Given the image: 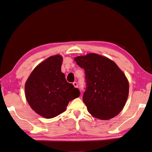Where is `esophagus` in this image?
<instances>
[{
    "instance_id": "obj_1",
    "label": "esophagus",
    "mask_w": 152,
    "mask_h": 152,
    "mask_svg": "<svg viewBox=\"0 0 152 152\" xmlns=\"http://www.w3.org/2000/svg\"><path fill=\"white\" fill-rule=\"evenodd\" d=\"M73 85H74L75 88H77V83L76 82L73 83Z\"/></svg>"
}]
</instances>
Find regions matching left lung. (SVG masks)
<instances>
[{"instance_id": "obj_1", "label": "left lung", "mask_w": 152, "mask_h": 152, "mask_svg": "<svg viewBox=\"0 0 152 152\" xmlns=\"http://www.w3.org/2000/svg\"><path fill=\"white\" fill-rule=\"evenodd\" d=\"M85 71L86 89L83 99L88 112L96 118L108 120L124 108L129 93L125 75L110 59L95 53L75 58Z\"/></svg>"}]
</instances>
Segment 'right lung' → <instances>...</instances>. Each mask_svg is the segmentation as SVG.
<instances>
[{
    "label": "right lung",
    "instance_id": "right-lung-1",
    "mask_svg": "<svg viewBox=\"0 0 152 152\" xmlns=\"http://www.w3.org/2000/svg\"><path fill=\"white\" fill-rule=\"evenodd\" d=\"M62 63L61 55L50 56L34 69L25 84L28 104L47 119L63 113L70 101L80 95L79 89L66 80Z\"/></svg>",
    "mask_w": 152,
    "mask_h": 152
}]
</instances>
